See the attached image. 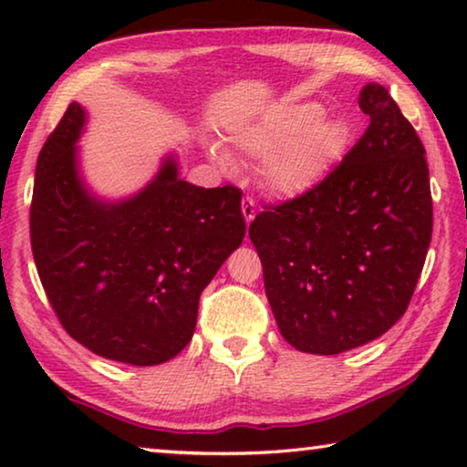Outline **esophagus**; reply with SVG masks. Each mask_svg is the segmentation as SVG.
<instances>
[{
    "label": "esophagus",
    "mask_w": 467,
    "mask_h": 467,
    "mask_svg": "<svg viewBox=\"0 0 467 467\" xmlns=\"http://www.w3.org/2000/svg\"><path fill=\"white\" fill-rule=\"evenodd\" d=\"M241 210H243V216H244V223L251 224L253 218H255V203L249 197H244L243 203H241Z\"/></svg>",
    "instance_id": "1"
}]
</instances>
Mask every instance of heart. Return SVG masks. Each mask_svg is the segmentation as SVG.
<instances>
[{
	"label": "heart",
	"instance_id": "1",
	"mask_svg": "<svg viewBox=\"0 0 467 467\" xmlns=\"http://www.w3.org/2000/svg\"><path fill=\"white\" fill-rule=\"evenodd\" d=\"M352 138L350 121L326 115L315 100L274 107L233 133L241 152L264 158L262 183L280 200H298L326 183L346 161ZM208 152L218 167H233L220 146L212 144Z\"/></svg>",
	"mask_w": 467,
	"mask_h": 467
}]
</instances>
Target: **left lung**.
Masks as SVG:
<instances>
[{
	"label": "left lung",
	"instance_id": "8db88e82",
	"mask_svg": "<svg viewBox=\"0 0 467 467\" xmlns=\"http://www.w3.org/2000/svg\"><path fill=\"white\" fill-rule=\"evenodd\" d=\"M358 105L370 125L334 175L249 226L282 337L319 357L373 342L406 313L432 234L420 138L385 86L367 84Z\"/></svg>",
	"mask_w": 467,
	"mask_h": 467
}]
</instances>
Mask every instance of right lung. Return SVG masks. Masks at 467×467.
<instances>
[{
	"mask_svg": "<svg viewBox=\"0 0 467 467\" xmlns=\"http://www.w3.org/2000/svg\"><path fill=\"white\" fill-rule=\"evenodd\" d=\"M88 110L72 102L38 154L30 241L61 326L97 357L162 365L193 337L200 295L244 239L241 192L179 177L161 158L136 193L99 195L82 171Z\"/></svg>",
	"mask_w": 467,
	"mask_h": 467,
	"instance_id": "obj_1",
	"label": "right lung"
}]
</instances>
